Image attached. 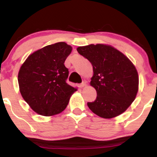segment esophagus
Wrapping results in <instances>:
<instances>
[{
	"mask_svg": "<svg viewBox=\"0 0 157 157\" xmlns=\"http://www.w3.org/2000/svg\"><path fill=\"white\" fill-rule=\"evenodd\" d=\"M86 82H85V81H83V82H82V83H80V85H79V87H80V88H83L84 86H86Z\"/></svg>",
	"mask_w": 157,
	"mask_h": 157,
	"instance_id": "1",
	"label": "esophagus"
}]
</instances>
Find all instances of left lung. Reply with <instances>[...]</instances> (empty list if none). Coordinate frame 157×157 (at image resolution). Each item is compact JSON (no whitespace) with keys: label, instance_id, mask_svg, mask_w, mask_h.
<instances>
[{"label":"left lung","instance_id":"obj_1","mask_svg":"<svg viewBox=\"0 0 157 157\" xmlns=\"http://www.w3.org/2000/svg\"><path fill=\"white\" fill-rule=\"evenodd\" d=\"M77 50L93 66L90 84L96 89L97 98L87 103L90 110L105 119L125 111L138 91L139 77L134 64L109 45L91 44L80 46Z\"/></svg>","mask_w":157,"mask_h":157}]
</instances>
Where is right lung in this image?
Returning <instances> with one entry per match:
<instances>
[{"label":"right lung","mask_w":157,"mask_h":157,"mask_svg":"<svg viewBox=\"0 0 157 157\" xmlns=\"http://www.w3.org/2000/svg\"><path fill=\"white\" fill-rule=\"evenodd\" d=\"M71 50V46L64 42L48 45L29 56L20 68V91L38 114L53 116L61 113L77 91L66 82L68 69L64 63Z\"/></svg>","instance_id":"right-lung-1"}]
</instances>
